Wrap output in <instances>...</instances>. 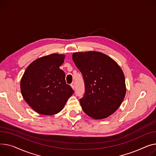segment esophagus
I'll use <instances>...</instances> for the list:
<instances>
[{
  "label": "esophagus",
  "instance_id": "1",
  "mask_svg": "<svg viewBox=\"0 0 156 156\" xmlns=\"http://www.w3.org/2000/svg\"><path fill=\"white\" fill-rule=\"evenodd\" d=\"M71 87H72V88L73 89V90L75 89V83H74V82H73L71 84Z\"/></svg>",
  "mask_w": 156,
  "mask_h": 156
}]
</instances>
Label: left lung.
Returning a JSON list of instances; mask_svg holds the SVG:
<instances>
[{"label":"left lung","instance_id":"1","mask_svg":"<svg viewBox=\"0 0 156 156\" xmlns=\"http://www.w3.org/2000/svg\"><path fill=\"white\" fill-rule=\"evenodd\" d=\"M72 58L85 82V95L80 100L84 112L94 119L109 117L119 108L126 96L122 69L100 52H77Z\"/></svg>","mask_w":156,"mask_h":156}]
</instances>
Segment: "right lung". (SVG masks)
<instances>
[{
	"mask_svg": "<svg viewBox=\"0 0 156 156\" xmlns=\"http://www.w3.org/2000/svg\"><path fill=\"white\" fill-rule=\"evenodd\" d=\"M64 55L51 54L39 58L26 68L20 80V91L27 104L39 114L59 112L74 93L67 85L65 72L59 69Z\"/></svg>",
	"mask_w": 156,
	"mask_h": 156,
	"instance_id": "add662e5",
	"label": "right lung"
}]
</instances>
